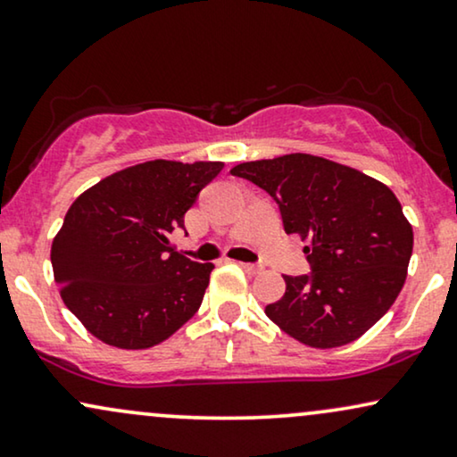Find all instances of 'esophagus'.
<instances>
[{"label":"esophagus","instance_id":"1","mask_svg":"<svg viewBox=\"0 0 457 457\" xmlns=\"http://www.w3.org/2000/svg\"><path fill=\"white\" fill-rule=\"evenodd\" d=\"M239 267L244 269V271H245L247 275H256V273H261V267H258V264H252V262H239Z\"/></svg>","mask_w":457,"mask_h":457}]
</instances>
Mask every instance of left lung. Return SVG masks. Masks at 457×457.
<instances>
[{
  "label": "left lung",
  "mask_w": 457,
  "mask_h": 457,
  "mask_svg": "<svg viewBox=\"0 0 457 457\" xmlns=\"http://www.w3.org/2000/svg\"><path fill=\"white\" fill-rule=\"evenodd\" d=\"M267 190L286 233L307 241L309 275H284L286 292L264 309L292 339L330 349L356 341L401 295L413 228L386 184L313 154H286L230 169Z\"/></svg>",
  "instance_id": "left-lung-1"
}]
</instances>
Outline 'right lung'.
Listing matches in <instances>:
<instances>
[{"label":"right lung","mask_w":457,"mask_h":457,"mask_svg":"<svg viewBox=\"0 0 457 457\" xmlns=\"http://www.w3.org/2000/svg\"><path fill=\"white\" fill-rule=\"evenodd\" d=\"M222 167L148 161L71 203L50 262L65 307L99 341L148 349L199 312L213 264L173 252L169 235Z\"/></svg>","instance_id":"add662e5"}]
</instances>
